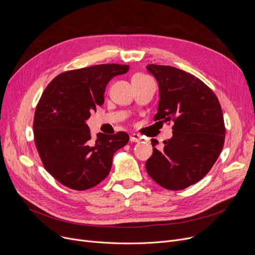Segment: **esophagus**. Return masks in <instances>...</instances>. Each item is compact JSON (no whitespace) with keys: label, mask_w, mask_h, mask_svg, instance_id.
Returning <instances> with one entry per match:
<instances>
[{"label":"esophagus","mask_w":255,"mask_h":255,"mask_svg":"<svg viewBox=\"0 0 255 255\" xmlns=\"http://www.w3.org/2000/svg\"><path fill=\"white\" fill-rule=\"evenodd\" d=\"M141 140V137L138 134H131L130 135V141L132 142H139Z\"/></svg>","instance_id":"obj_1"}]
</instances>
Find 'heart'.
I'll list each match as a JSON object with an SVG mask.
<instances>
[{"label":"heart","mask_w":255,"mask_h":255,"mask_svg":"<svg viewBox=\"0 0 255 255\" xmlns=\"http://www.w3.org/2000/svg\"><path fill=\"white\" fill-rule=\"evenodd\" d=\"M142 76H144L143 74H139V73H137V74H135L134 76H133V77H142Z\"/></svg>","instance_id":"b5f03b06"}]
</instances>
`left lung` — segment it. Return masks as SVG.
Wrapping results in <instances>:
<instances>
[{
	"label": "left lung",
	"mask_w": 255,
	"mask_h": 255,
	"mask_svg": "<svg viewBox=\"0 0 255 255\" xmlns=\"http://www.w3.org/2000/svg\"><path fill=\"white\" fill-rule=\"evenodd\" d=\"M146 70L158 83L154 118L172 121V136L146 160L149 176L168 190H182L202 180L219 157L225 138L222 110L214 92L192 74L171 66L150 64Z\"/></svg>",
	"instance_id": "left-lung-1"
}]
</instances>
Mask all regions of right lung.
Wrapping results in <instances>:
<instances>
[{"mask_svg":"<svg viewBox=\"0 0 255 255\" xmlns=\"http://www.w3.org/2000/svg\"><path fill=\"white\" fill-rule=\"evenodd\" d=\"M128 65L104 64L64 72L40 98L34 117L36 148L44 168L74 190L98 185L111 171L115 153L129 141L126 132L98 133L91 139L87 121L104 102L111 79L128 72Z\"/></svg>","mask_w":255,"mask_h":255,"instance_id":"1","label":"right lung"}]
</instances>
